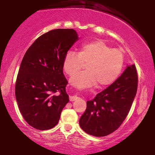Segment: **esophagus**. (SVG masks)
I'll return each instance as SVG.
<instances>
[{
    "label": "esophagus",
    "mask_w": 155,
    "mask_h": 155,
    "mask_svg": "<svg viewBox=\"0 0 155 155\" xmlns=\"http://www.w3.org/2000/svg\"><path fill=\"white\" fill-rule=\"evenodd\" d=\"M69 99H70V101H73L77 100V99H78V97L75 96V95H74V96H70Z\"/></svg>",
    "instance_id": "34e87169"
}]
</instances>
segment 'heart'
<instances>
[{
  "label": "heart",
  "instance_id": "obj_1",
  "mask_svg": "<svg viewBox=\"0 0 155 155\" xmlns=\"http://www.w3.org/2000/svg\"><path fill=\"white\" fill-rule=\"evenodd\" d=\"M86 64V71L75 74L70 80L74 87L83 90L95 84L104 87L115 81L121 73L124 54L121 50L112 48L104 41L96 40L82 44L78 54L68 51L63 61L65 73L73 75Z\"/></svg>",
  "mask_w": 155,
  "mask_h": 155
}]
</instances>
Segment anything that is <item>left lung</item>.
<instances>
[{"label":"left lung","mask_w":155,"mask_h":155,"mask_svg":"<svg viewBox=\"0 0 155 155\" xmlns=\"http://www.w3.org/2000/svg\"><path fill=\"white\" fill-rule=\"evenodd\" d=\"M137 74L134 64L127 65L122 75L92 100L87 101L80 126L95 137L111 134L126 118L136 95Z\"/></svg>","instance_id":"obj_1"}]
</instances>
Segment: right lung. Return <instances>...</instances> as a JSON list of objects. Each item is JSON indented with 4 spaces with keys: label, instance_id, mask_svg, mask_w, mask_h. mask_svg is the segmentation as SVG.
I'll return each instance as SVG.
<instances>
[{
    "label": "right lung",
    "instance_id": "add662e5",
    "mask_svg": "<svg viewBox=\"0 0 155 155\" xmlns=\"http://www.w3.org/2000/svg\"><path fill=\"white\" fill-rule=\"evenodd\" d=\"M73 29H53L35 40L19 69L15 97L27 124L38 130L56 126L69 101L63 73L65 55L78 41Z\"/></svg>",
    "mask_w": 155,
    "mask_h": 155
}]
</instances>
